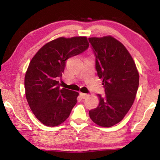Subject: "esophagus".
<instances>
[{"label":"esophagus","instance_id":"1","mask_svg":"<svg viewBox=\"0 0 160 160\" xmlns=\"http://www.w3.org/2000/svg\"><path fill=\"white\" fill-rule=\"evenodd\" d=\"M80 95L81 98H82V99H85L88 97V94H85V93H82V92L80 93Z\"/></svg>","mask_w":160,"mask_h":160}]
</instances>
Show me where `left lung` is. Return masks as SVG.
I'll list each match as a JSON object with an SVG mask.
<instances>
[{
	"mask_svg": "<svg viewBox=\"0 0 160 160\" xmlns=\"http://www.w3.org/2000/svg\"><path fill=\"white\" fill-rule=\"evenodd\" d=\"M95 56V68L102 78L105 94L89 112L94 123L111 127L120 122L131 109L139 85V74L131 54L111 36L88 39Z\"/></svg>",
	"mask_w": 160,
	"mask_h": 160,
	"instance_id": "1",
	"label": "left lung"
}]
</instances>
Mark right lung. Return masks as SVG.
Wrapping results in <instances>:
<instances>
[{"instance_id":"obj_1","label":"right lung","mask_w":160,"mask_h":160,"mask_svg":"<svg viewBox=\"0 0 160 160\" xmlns=\"http://www.w3.org/2000/svg\"><path fill=\"white\" fill-rule=\"evenodd\" d=\"M89 47L85 37H60L46 44L29 63L25 78L26 98L32 112L47 126H56L68 118L76 104L78 92L60 89L66 60Z\"/></svg>"}]
</instances>
